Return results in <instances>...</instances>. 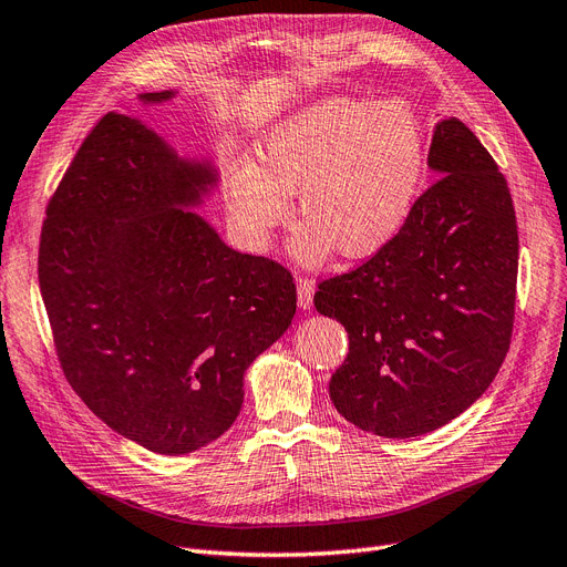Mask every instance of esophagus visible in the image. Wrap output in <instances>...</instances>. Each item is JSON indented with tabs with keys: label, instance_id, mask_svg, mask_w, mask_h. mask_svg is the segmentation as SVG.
<instances>
[{
	"label": "esophagus",
	"instance_id": "34e87169",
	"mask_svg": "<svg viewBox=\"0 0 567 567\" xmlns=\"http://www.w3.org/2000/svg\"><path fill=\"white\" fill-rule=\"evenodd\" d=\"M297 291H299V306L303 310H308L312 306V295H316V282L308 278H299L297 280Z\"/></svg>",
	"mask_w": 567,
	"mask_h": 567
}]
</instances>
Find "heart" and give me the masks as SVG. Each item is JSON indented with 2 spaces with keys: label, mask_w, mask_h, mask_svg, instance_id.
<instances>
[{
  "label": "heart",
  "mask_w": 567,
  "mask_h": 567,
  "mask_svg": "<svg viewBox=\"0 0 567 567\" xmlns=\"http://www.w3.org/2000/svg\"><path fill=\"white\" fill-rule=\"evenodd\" d=\"M425 167V140L402 102L324 97L276 123L257 144L251 167L230 182V207L261 240L289 215L306 228L299 255L341 259L379 255L404 228Z\"/></svg>",
  "instance_id": "1"
}]
</instances>
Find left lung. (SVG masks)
<instances>
[{
    "label": "left lung",
    "instance_id": "1",
    "mask_svg": "<svg viewBox=\"0 0 567 567\" xmlns=\"http://www.w3.org/2000/svg\"><path fill=\"white\" fill-rule=\"evenodd\" d=\"M436 179L396 238L318 285V312L350 339L337 411L388 439L451 423L493 383L514 329L518 230L505 175L463 121L436 123Z\"/></svg>",
    "mask_w": 567,
    "mask_h": 567
}]
</instances>
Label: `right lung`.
Segmentation results:
<instances>
[{
	"mask_svg": "<svg viewBox=\"0 0 567 567\" xmlns=\"http://www.w3.org/2000/svg\"><path fill=\"white\" fill-rule=\"evenodd\" d=\"M215 182L207 163L112 112L79 146L41 226L39 289L62 373L102 423L163 455L234 425L245 369L297 312L285 266L230 249L186 209Z\"/></svg>",
	"mask_w": 567,
	"mask_h": 567,
	"instance_id": "obj_1",
	"label": "right lung"
}]
</instances>
